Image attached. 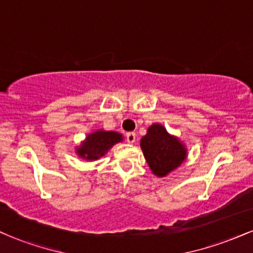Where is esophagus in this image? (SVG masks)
<instances>
[{"mask_svg": "<svg viewBox=\"0 0 253 253\" xmlns=\"http://www.w3.org/2000/svg\"><path fill=\"white\" fill-rule=\"evenodd\" d=\"M135 133H133V132H129V133H127L126 134V140H127V143L128 144H133L135 141Z\"/></svg>", "mask_w": 253, "mask_h": 253, "instance_id": "obj_1", "label": "esophagus"}]
</instances>
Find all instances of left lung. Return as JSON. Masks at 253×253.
Instances as JSON below:
<instances>
[{"label": "left lung", "mask_w": 253, "mask_h": 253, "mask_svg": "<svg viewBox=\"0 0 253 253\" xmlns=\"http://www.w3.org/2000/svg\"><path fill=\"white\" fill-rule=\"evenodd\" d=\"M140 147L151 171L158 177L168 176L187 158V147L161 124H153L140 140Z\"/></svg>", "instance_id": "8db88e82"}]
</instances>
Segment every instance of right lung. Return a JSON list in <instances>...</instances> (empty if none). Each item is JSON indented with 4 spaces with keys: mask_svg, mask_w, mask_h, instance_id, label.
<instances>
[{
    "mask_svg": "<svg viewBox=\"0 0 253 253\" xmlns=\"http://www.w3.org/2000/svg\"><path fill=\"white\" fill-rule=\"evenodd\" d=\"M124 136L114 130L97 129L89 133L85 139L76 147V153L85 161H97L106 155L115 144L121 143Z\"/></svg>",
    "mask_w": 253,
    "mask_h": 253,
    "instance_id": "obj_1",
    "label": "right lung"
}]
</instances>
